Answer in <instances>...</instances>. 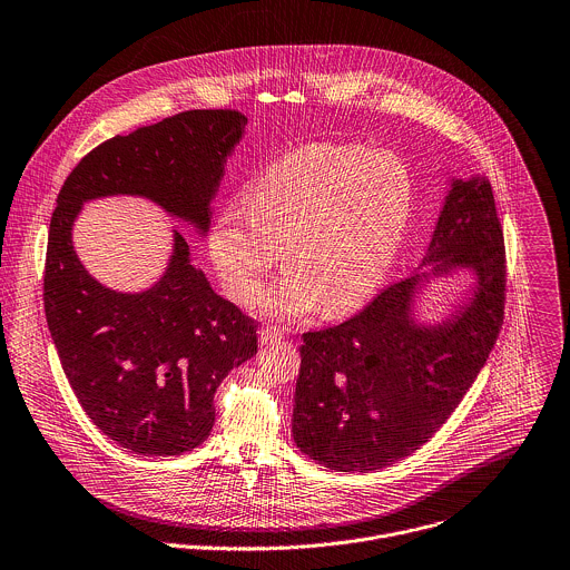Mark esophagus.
Listing matches in <instances>:
<instances>
[{"label":"esophagus","instance_id":"esophagus-1","mask_svg":"<svg viewBox=\"0 0 570 570\" xmlns=\"http://www.w3.org/2000/svg\"><path fill=\"white\" fill-rule=\"evenodd\" d=\"M258 334H261V345H274V343H281V338H283V332L272 325L261 327Z\"/></svg>","mask_w":570,"mask_h":570}]
</instances>
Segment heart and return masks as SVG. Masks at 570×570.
<instances>
[{"label": "heart", "mask_w": 570, "mask_h": 570, "mask_svg": "<svg viewBox=\"0 0 570 570\" xmlns=\"http://www.w3.org/2000/svg\"><path fill=\"white\" fill-rule=\"evenodd\" d=\"M412 209L414 178L394 154L307 145L269 160L247 185L245 203L216 214L209 252L238 303H249L285 256L289 267L256 301L258 309L296 321L327 301L341 314L383 285Z\"/></svg>", "instance_id": "1"}]
</instances>
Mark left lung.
<instances>
[{
    "label": "left lung",
    "mask_w": 570,
    "mask_h": 570,
    "mask_svg": "<svg viewBox=\"0 0 570 570\" xmlns=\"http://www.w3.org/2000/svg\"><path fill=\"white\" fill-rule=\"evenodd\" d=\"M421 269L361 314L303 334L292 436L336 472H372L419 450L454 412L503 321L505 254L492 187L452 178ZM465 271L466 298L443 320L415 314L420 285Z\"/></svg>",
    "instance_id": "left-lung-1"
}]
</instances>
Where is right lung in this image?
I'll use <instances>...</instances> for the list:
<instances>
[{
    "label": "right lung",
    "instance_id": "obj_1",
    "mask_svg": "<svg viewBox=\"0 0 570 570\" xmlns=\"http://www.w3.org/2000/svg\"><path fill=\"white\" fill-rule=\"evenodd\" d=\"M245 125L238 111L205 109L116 136L80 160L58 196L45 272L51 338L89 419L136 454H183L209 436L216 387L256 354L258 325L212 289L180 232L151 287L118 292L87 272L73 225L85 203L136 196L207 236Z\"/></svg>",
    "mask_w": 570,
    "mask_h": 570
}]
</instances>
